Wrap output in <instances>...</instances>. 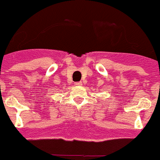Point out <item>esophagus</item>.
Here are the masks:
<instances>
[{
	"mask_svg": "<svg viewBox=\"0 0 160 160\" xmlns=\"http://www.w3.org/2000/svg\"><path fill=\"white\" fill-rule=\"evenodd\" d=\"M75 85H76V86H80V85H82V82H76L75 83Z\"/></svg>",
	"mask_w": 160,
	"mask_h": 160,
	"instance_id": "1",
	"label": "esophagus"
}]
</instances>
